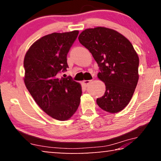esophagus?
<instances>
[{"mask_svg":"<svg viewBox=\"0 0 161 161\" xmlns=\"http://www.w3.org/2000/svg\"><path fill=\"white\" fill-rule=\"evenodd\" d=\"M92 80H83V83H84L85 86H89L90 83H92Z\"/></svg>","mask_w":161,"mask_h":161,"instance_id":"1","label":"esophagus"}]
</instances>
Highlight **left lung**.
Instances as JSON below:
<instances>
[{
    "mask_svg": "<svg viewBox=\"0 0 161 161\" xmlns=\"http://www.w3.org/2000/svg\"><path fill=\"white\" fill-rule=\"evenodd\" d=\"M78 39L97 63L98 78L105 84L104 95L97 99L99 107L110 113L122 111L138 80L139 58L133 46L123 35L104 27L86 29Z\"/></svg>",
    "mask_w": 161,
    "mask_h": 161,
    "instance_id": "left-lung-1",
    "label": "left lung"
}]
</instances>
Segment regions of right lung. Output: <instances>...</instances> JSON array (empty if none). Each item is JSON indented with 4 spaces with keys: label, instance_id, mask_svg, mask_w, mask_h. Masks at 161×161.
I'll list each match as a JSON object with an SVG mask.
<instances>
[{
    "label": "right lung",
    "instance_id": "obj_1",
    "mask_svg": "<svg viewBox=\"0 0 161 161\" xmlns=\"http://www.w3.org/2000/svg\"><path fill=\"white\" fill-rule=\"evenodd\" d=\"M78 31L53 33L31 46L24 58L25 86L37 105L56 119H69L80 104L82 89L67 71V54L76 40Z\"/></svg>",
    "mask_w": 161,
    "mask_h": 161
}]
</instances>
